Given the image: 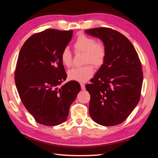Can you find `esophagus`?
<instances>
[{"label": "esophagus", "instance_id": "obj_1", "mask_svg": "<svg viewBox=\"0 0 158 158\" xmlns=\"http://www.w3.org/2000/svg\"><path fill=\"white\" fill-rule=\"evenodd\" d=\"M81 90H85V85L84 84H81Z\"/></svg>", "mask_w": 158, "mask_h": 158}]
</instances>
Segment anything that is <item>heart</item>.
I'll use <instances>...</instances> for the list:
<instances>
[{
  "label": "heart",
  "mask_w": 158,
  "mask_h": 158,
  "mask_svg": "<svg viewBox=\"0 0 158 158\" xmlns=\"http://www.w3.org/2000/svg\"><path fill=\"white\" fill-rule=\"evenodd\" d=\"M76 52H84V66L74 68L68 71V77L72 81L84 83L88 81L94 74V67L98 68L104 64L106 56V48L102 42H96L93 37L81 34L74 44ZM61 61L65 67L71 66L73 63V54L68 48H64L61 53Z\"/></svg>",
  "instance_id": "b5f03b06"
}]
</instances>
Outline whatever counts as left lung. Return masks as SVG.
Segmentation results:
<instances>
[{
	"mask_svg": "<svg viewBox=\"0 0 158 158\" xmlns=\"http://www.w3.org/2000/svg\"><path fill=\"white\" fill-rule=\"evenodd\" d=\"M101 39L106 48L104 64L85 88L90 94L89 113L104 127L119 124L138 104L143 82L142 65L131 42L107 27L85 30Z\"/></svg>",
	"mask_w": 158,
	"mask_h": 158,
	"instance_id": "8db88e82",
	"label": "left lung"
}]
</instances>
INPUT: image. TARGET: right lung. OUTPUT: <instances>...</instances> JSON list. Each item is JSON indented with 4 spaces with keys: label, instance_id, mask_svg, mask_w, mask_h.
Here are the masks:
<instances>
[{
    "label": "right lung",
    "instance_id": "1",
    "mask_svg": "<svg viewBox=\"0 0 158 158\" xmlns=\"http://www.w3.org/2000/svg\"><path fill=\"white\" fill-rule=\"evenodd\" d=\"M73 30L48 29L31 36L19 54L15 83L24 106L39 124L56 126L67 119L69 109L81 90L77 81L59 86L67 74L61 53Z\"/></svg>",
    "mask_w": 158,
    "mask_h": 158
}]
</instances>
